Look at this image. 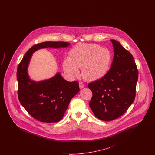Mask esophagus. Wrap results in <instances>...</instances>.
I'll list each match as a JSON object with an SVG mask.
<instances>
[{
  "instance_id": "34e87169",
  "label": "esophagus",
  "mask_w": 155,
  "mask_h": 155,
  "mask_svg": "<svg viewBox=\"0 0 155 155\" xmlns=\"http://www.w3.org/2000/svg\"><path fill=\"white\" fill-rule=\"evenodd\" d=\"M79 87H80V88L82 89L85 87V85L82 82H79Z\"/></svg>"
}]
</instances>
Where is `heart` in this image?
I'll return each mask as SVG.
<instances>
[{
    "instance_id": "heart-1",
    "label": "heart",
    "mask_w": 155,
    "mask_h": 155,
    "mask_svg": "<svg viewBox=\"0 0 155 155\" xmlns=\"http://www.w3.org/2000/svg\"><path fill=\"white\" fill-rule=\"evenodd\" d=\"M71 60L65 62V69L70 74L78 73V67H82L81 74L87 81H95L108 73L111 62V54L108 49L98 45L79 44L70 52Z\"/></svg>"
}]
</instances>
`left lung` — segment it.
I'll list each match as a JSON object with an SVG mask.
<instances>
[{"mask_svg":"<svg viewBox=\"0 0 155 155\" xmlns=\"http://www.w3.org/2000/svg\"><path fill=\"white\" fill-rule=\"evenodd\" d=\"M110 41L114 53L110 70L88 85L92 92L89 106L96 117L103 121L115 120L127 110L135 99L138 78L132 54L118 41Z\"/></svg>","mask_w":155,"mask_h":155,"instance_id":"1","label":"left lung"}]
</instances>
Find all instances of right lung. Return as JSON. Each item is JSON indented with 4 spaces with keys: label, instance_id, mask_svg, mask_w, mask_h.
<instances>
[{
    "label": "right lung",
    "instance_id": "obj_1",
    "mask_svg": "<svg viewBox=\"0 0 155 155\" xmlns=\"http://www.w3.org/2000/svg\"><path fill=\"white\" fill-rule=\"evenodd\" d=\"M64 42H44L34 45L26 52L17 70L18 97L33 118L44 123H55L63 118L71 99L79 91L78 81L68 82L58 73L52 78L35 82L29 78L27 68L34 52L45 48H65Z\"/></svg>",
    "mask_w": 155,
    "mask_h": 155
}]
</instances>
